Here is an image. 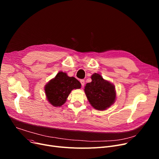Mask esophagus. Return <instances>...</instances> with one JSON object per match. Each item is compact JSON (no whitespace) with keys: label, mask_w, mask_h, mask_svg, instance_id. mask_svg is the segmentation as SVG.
<instances>
[{"label":"esophagus","mask_w":159,"mask_h":159,"mask_svg":"<svg viewBox=\"0 0 159 159\" xmlns=\"http://www.w3.org/2000/svg\"><path fill=\"white\" fill-rule=\"evenodd\" d=\"M80 83H81L82 87H84V84H85V81H84V80L82 79V80H80Z\"/></svg>","instance_id":"obj_1"}]
</instances>
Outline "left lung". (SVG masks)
Masks as SVG:
<instances>
[{
	"label": "left lung",
	"mask_w": 159,
	"mask_h": 159,
	"mask_svg": "<svg viewBox=\"0 0 159 159\" xmlns=\"http://www.w3.org/2000/svg\"><path fill=\"white\" fill-rule=\"evenodd\" d=\"M91 78L92 81L87 83L84 88L86 97L95 109L105 110L115 101V86L98 73L93 74Z\"/></svg>",
	"instance_id": "1"
}]
</instances>
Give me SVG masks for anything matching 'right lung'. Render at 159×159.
<instances>
[{"mask_svg": "<svg viewBox=\"0 0 159 159\" xmlns=\"http://www.w3.org/2000/svg\"><path fill=\"white\" fill-rule=\"evenodd\" d=\"M80 88L81 84L77 79L60 71L45 86L44 90L49 103L57 107L65 103L71 90Z\"/></svg>", "mask_w": 159, "mask_h": 159, "instance_id": "add662e5", "label": "right lung"}]
</instances>
